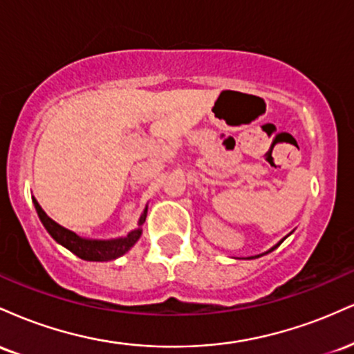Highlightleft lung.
<instances>
[{"label":"left lung","mask_w":354,"mask_h":354,"mask_svg":"<svg viewBox=\"0 0 354 354\" xmlns=\"http://www.w3.org/2000/svg\"><path fill=\"white\" fill-rule=\"evenodd\" d=\"M283 241H284V238H283V239H281V241H279V243H278V245H274V246H273V248H270V250H268V251H266V253H271V251H273V250H276V248H278V246H279V245H281V243H283ZM266 253H261V254H256V256H251V258H250V259H254V258H259V256H263V254H266Z\"/></svg>","instance_id":"1"}]
</instances>
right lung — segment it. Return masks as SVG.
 I'll return each instance as SVG.
<instances>
[{"instance_id": "add662e5", "label": "right lung", "mask_w": 354, "mask_h": 354, "mask_svg": "<svg viewBox=\"0 0 354 354\" xmlns=\"http://www.w3.org/2000/svg\"><path fill=\"white\" fill-rule=\"evenodd\" d=\"M33 205L39 219H41L43 226L46 228L48 233L51 234V238L55 239L56 243H59L61 246L70 250L73 254L84 259V261H109V259H116L120 258V256H123L124 253H128V251L136 245L138 239L141 238V233H143V228H141V226H143L146 213H148V205H146L140 219H138V228L129 231V233L123 238L89 239L81 238L80 234L73 233V231L63 228L58 223L53 221V219L44 213L41 206H39V203L36 201V198H33Z\"/></svg>"}]
</instances>
